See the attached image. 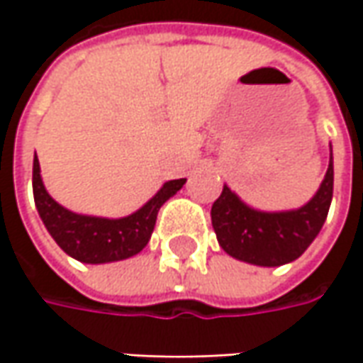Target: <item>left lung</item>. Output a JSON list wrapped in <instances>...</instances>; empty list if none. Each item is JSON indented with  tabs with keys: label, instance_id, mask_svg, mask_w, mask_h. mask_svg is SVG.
I'll use <instances>...</instances> for the list:
<instances>
[{
	"label": "left lung",
	"instance_id": "obj_1",
	"mask_svg": "<svg viewBox=\"0 0 363 363\" xmlns=\"http://www.w3.org/2000/svg\"><path fill=\"white\" fill-rule=\"evenodd\" d=\"M333 198V153L315 196L297 210L262 212L244 203L228 186L212 206V226L226 255L257 267L293 262L317 238Z\"/></svg>",
	"mask_w": 363,
	"mask_h": 363
}]
</instances>
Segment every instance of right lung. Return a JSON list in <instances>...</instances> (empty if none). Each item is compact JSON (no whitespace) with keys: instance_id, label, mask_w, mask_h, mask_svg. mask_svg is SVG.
Returning a JSON list of instances; mask_svg holds the SVG:
<instances>
[{"instance_id":"obj_1","label":"right lung","mask_w":363,"mask_h":363,"mask_svg":"<svg viewBox=\"0 0 363 363\" xmlns=\"http://www.w3.org/2000/svg\"><path fill=\"white\" fill-rule=\"evenodd\" d=\"M184 177L165 182L145 206L129 216L99 218L70 212L56 202L44 188L38 157H34L32 172L34 202L46 230L68 257L86 264L117 262L141 252L153 234L160 208L184 188Z\"/></svg>"}]
</instances>
